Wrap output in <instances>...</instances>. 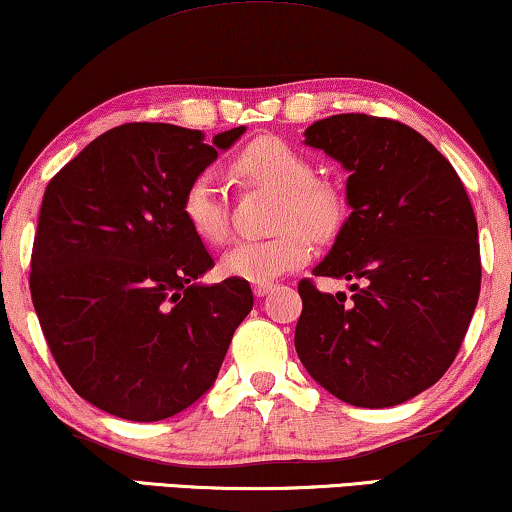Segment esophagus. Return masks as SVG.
I'll list each match as a JSON object with an SVG mask.
<instances>
[{
    "label": "esophagus",
    "mask_w": 512,
    "mask_h": 512,
    "mask_svg": "<svg viewBox=\"0 0 512 512\" xmlns=\"http://www.w3.org/2000/svg\"><path fill=\"white\" fill-rule=\"evenodd\" d=\"M270 291H275V284H256L254 286V296H258V298L268 296Z\"/></svg>",
    "instance_id": "esophagus-1"
}]
</instances>
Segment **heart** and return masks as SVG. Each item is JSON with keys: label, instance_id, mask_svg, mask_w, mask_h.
<instances>
[{"label": "heart", "instance_id": "1", "mask_svg": "<svg viewBox=\"0 0 512 512\" xmlns=\"http://www.w3.org/2000/svg\"><path fill=\"white\" fill-rule=\"evenodd\" d=\"M242 184L277 193L268 240L240 242L221 258L226 277L251 284H270L312 258L314 242H328L345 223V195L335 181L314 177L312 160L279 137H261L233 160ZM181 214L193 235L205 244L230 237V209L223 184L214 172H202L186 186Z\"/></svg>", "mask_w": 512, "mask_h": 512}]
</instances>
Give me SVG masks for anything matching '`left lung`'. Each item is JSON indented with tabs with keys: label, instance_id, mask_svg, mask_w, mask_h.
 I'll use <instances>...</instances> for the list:
<instances>
[{
	"label": "left lung",
	"instance_id": "8db88e82",
	"mask_svg": "<svg viewBox=\"0 0 512 512\" xmlns=\"http://www.w3.org/2000/svg\"><path fill=\"white\" fill-rule=\"evenodd\" d=\"M305 144L349 172L352 207L314 277L352 282L303 298L296 352L314 380L356 408H391L452 366L480 296L471 200L443 153L410 125L366 114L312 123Z\"/></svg>",
	"mask_w": 512,
	"mask_h": 512
}]
</instances>
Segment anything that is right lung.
Listing matches in <instances>:
<instances>
[{"label":"right lung","mask_w":512,"mask_h":512,"mask_svg":"<svg viewBox=\"0 0 512 512\" xmlns=\"http://www.w3.org/2000/svg\"><path fill=\"white\" fill-rule=\"evenodd\" d=\"M244 125L200 130L125 123L93 139L48 181L32 247L41 331L72 389L130 422H158L212 387L249 282L195 279L214 268L181 214L186 186Z\"/></svg>","instance_id":"obj_1"}]
</instances>
